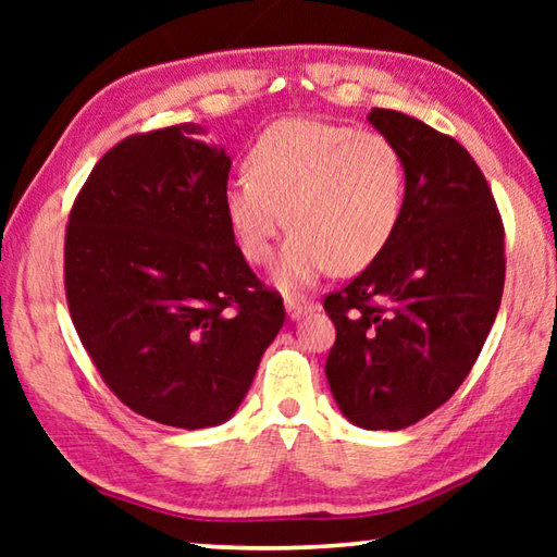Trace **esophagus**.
Masks as SVG:
<instances>
[{"mask_svg":"<svg viewBox=\"0 0 557 557\" xmlns=\"http://www.w3.org/2000/svg\"><path fill=\"white\" fill-rule=\"evenodd\" d=\"M285 307H287V314L292 319H299L309 312H314L317 309V301L314 299H307V297H299V295H287L285 297Z\"/></svg>","mask_w":557,"mask_h":557,"instance_id":"34e87169","label":"esophagus"}]
</instances>
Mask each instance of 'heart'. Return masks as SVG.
I'll use <instances>...</instances> for the list:
<instances>
[{"label": "heart", "mask_w": 557, "mask_h": 557, "mask_svg": "<svg viewBox=\"0 0 557 557\" xmlns=\"http://www.w3.org/2000/svg\"><path fill=\"white\" fill-rule=\"evenodd\" d=\"M245 169L225 188V215L252 265H265L287 225L295 231L275 270L285 287L361 272L398 228L405 169L381 132L285 120L262 132Z\"/></svg>", "instance_id": "obj_1"}]
</instances>
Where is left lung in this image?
<instances>
[{"label": "left lung", "mask_w": 557, "mask_h": 557, "mask_svg": "<svg viewBox=\"0 0 557 557\" xmlns=\"http://www.w3.org/2000/svg\"><path fill=\"white\" fill-rule=\"evenodd\" d=\"M369 120L398 149L405 199L381 256L324 297L336 326L324 371L354 425L403 430L447 403L476 363L504 295V221L455 137L398 110Z\"/></svg>", "instance_id": "left-lung-1"}]
</instances>
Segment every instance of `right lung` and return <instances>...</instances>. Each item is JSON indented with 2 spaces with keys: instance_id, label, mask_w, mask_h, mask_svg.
Here are the masks:
<instances>
[{
  "instance_id": "obj_1",
  "label": "right lung",
  "mask_w": 557,
  "mask_h": 557,
  "mask_svg": "<svg viewBox=\"0 0 557 557\" xmlns=\"http://www.w3.org/2000/svg\"><path fill=\"white\" fill-rule=\"evenodd\" d=\"M199 125L137 132L92 166L65 228L75 332L108 388L162 425H221L285 324L225 215L231 159Z\"/></svg>"
}]
</instances>
